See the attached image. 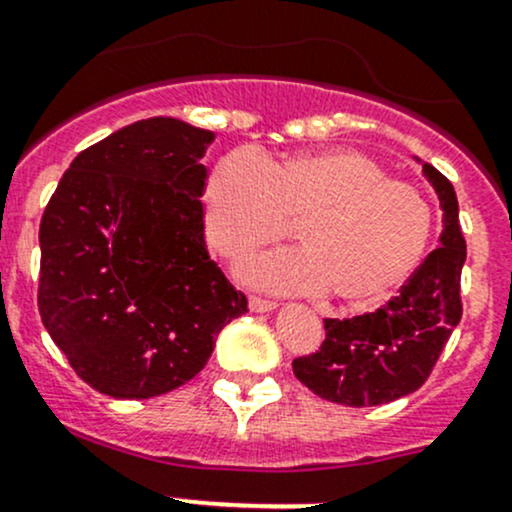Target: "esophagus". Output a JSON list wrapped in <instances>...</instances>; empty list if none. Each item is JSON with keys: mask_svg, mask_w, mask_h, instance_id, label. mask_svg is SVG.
<instances>
[{"mask_svg": "<svg viewBox=\"0 0 512 512\" xmlns=\"http://www.w3.org/2000/svg\"><path fill=\"white\" fill-rule=\"evenodd\" d=\"M249 307H251V312H273V310H276V302L266 300V298H256V295H251Z\"/></svg>", "mask_w": 512, "mask_h": 512, "instance_id": "34e87169", "label": "esophagus"}]
</instances>
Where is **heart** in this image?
Wrapping results in <instances>:
<instances>
[{
    "mask_svg": "<svg viewBox=\"0 0 512 512\" xmlns=\"http://www.w3.org/2000/svg\"><path fill=\"white\" fill-rule=\"evenodd\" d=\"M205 232L234 258L283 239L300 219L305 249L249 258L239 276L283 293H329L344 302L386 298L420 266L434 214L415 185L386 178L351 148L268 163L251 148L227 153L207 180Z\"/></svg>",
    "mask_w": 512,
    "mask_h": 512,
    "instance_id": "heart-1",
    "label": "heart"
}]
</instances>
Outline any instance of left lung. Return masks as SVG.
Segmentation results:
<instances>
[{"mask_svg": "<svg viewBox=\"0 0 512 512\" xmlns=\"http://www.w3.org/2000/svg\"><path fill=\"white\" fill-rule=\"evenodd\" d=\"M442 207L439 246L420 263L395 298L351 320H324L320 351L293 361V371L320 398L371 408L410 395L432 373L449 334L461 320V268L466 241L454 185L422 163Z\"/></svg>", "mask_w": 512, "mask_h": 512, "instance_id": "left-lung-1", "label": "left lung"}]
</instances>
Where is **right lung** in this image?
Instances as JSON below:
<instances>
[{"instance_id":"right-lung-1","label":"right lung","mask_w":512,"mask_h":512,"mask_svg":"<svg viewBox=\"0 0 512 512\" xmlns=\"http://www.w3.org/2000/svg\"><path fill=\"white\" fill-rule=\"evenodd\" d=\"M212 141L173 117L124 126L78 153L43 212L38 312L104 395L180 388L246 312L205 246L200 161Z\"/></svg>"}]
</instances>
